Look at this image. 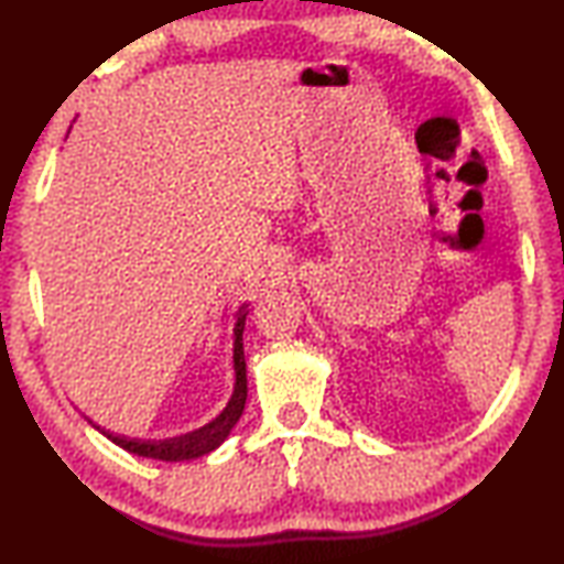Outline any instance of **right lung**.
Instances as JSON below:
<instances>
[{
    "label": "right lung",
    "instance_id": "1",
    "mask_svg": "<svg viewBox=\"0 0 564 564\" xmlns=\"http://www.w3.org/2000/svg\"><path fill=\"white\" fill-rule=\"evenodd\" d=\"M246 316H248V303H241L236 311V321H234V348H231V366H234V390L231 398H228L226 408L218 413L214 420H208L206 425L196 427V431L176 435V437H161V441H144V437H129V435H119L111 433L107 427H101L89 420L91 427L109 437L113 445L123 447L139 457H151V460H164V463H184V460H196V457H204L208 453H214L218 445H221L228 433L234 431V425L241 417L243 408H246V358H243V326H246Z\"/></svg>",
    "mask_w": 564,
    "mask_h": 564
}]
</instances>
